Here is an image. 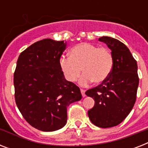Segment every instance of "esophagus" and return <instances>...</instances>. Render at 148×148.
Wrapping results in <instances>:
<instances>
[{
	"label": "esophagus",
	"instance_id": "obj_1",
	"mask_svg": "<svg viewBox=\"0 0 148 148\" xmlns=\"http://www.w3.org/2000/svg\"><path fill=\"white\" fill-rule=\"evenodd\" d=\"M81 95H82V96H83L84 97H85L86 95H85V90H83V89H81Z\"/></svg>",
	"mask_w": 148,
	"mask_h": 148
}]
</instances>
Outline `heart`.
Listing matches in <instances>:
<instances>
[{"mask_svg": "<svg viewBox=\"0 0 148 148\" xmlns=\"http://www.w3.org/2000/svg\"><path fill=\"white\" fill-rule=\"evenodd\" d=\"M114 64L112 53L105 47H99L89 43H81L70 51V58L61 57L59 60L60 70L69 82L80 79L81 85L94 81L99 84L105 81L111 73Z\"/></svg>", "mask_w": 148, "mask_h": 148, "instance_id": "obj_1", "label": "heart"}]
</instances>
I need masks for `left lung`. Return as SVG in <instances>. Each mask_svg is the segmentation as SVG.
<instances>
[{"label":"left lung","instance_id":"1","mask_svg":"<svg viewBox=\"0 0 148 148\" xmlns=\"http://www.w3.org/2000/svg\"><path fill=\"white\" fill-rule=\"evenodd\" d=\"M98 40L111 50L113 68L105 81L88 90L85 95L95 99V106L88 112L90 121L107 128L121 124L131 112L136 101L139 77L137 61L126 45L110 37Z\"/></svg>","mask_w":148,"mask_h":148}]
</instances>
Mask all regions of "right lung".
<instances>
[{
	"label": "right lung",
	"instance_id": "add662e5",
	"mask_svg": "<svg viewBox=\"0 0 148 148\" xmlns=\"http://www.w3.org/2000/svg\"><path fill=\"white\" fill-rule=\"evenodd\" d=\"M64 40L44 39L22 51L14 74V97L22 116L34 128L53 131L67 123V107L82 98L80 88L64 78L59 60Z\"/></svg>",
	"mask_w": 148,
	"mask_h": 148
}]
</instances>
